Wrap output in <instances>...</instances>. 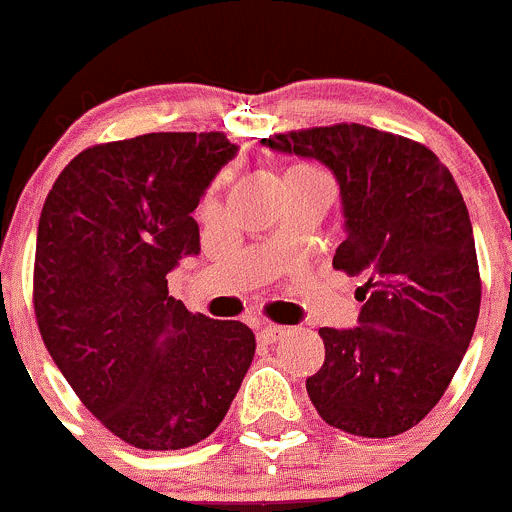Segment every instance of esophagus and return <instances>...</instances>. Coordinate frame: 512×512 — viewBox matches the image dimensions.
I'll return each mask as SVG.
<instances>
[{
  "label": "esophagus",
  "instance_id": "1",
  "mask_svg": "<svg viewBox=\"0 0 512 512\" xmlns=\"http://www.w3.org/2000/svg\"><path fill=\"white\" fill-rule=\"evenodd\" d=\"M283 336H286V328H283V326L261 323V328H258V338H261L263 343H276V341H281Z\"/></svg>",
  "mask_w": 512,
  "mask_h": 512
}]
</instances>
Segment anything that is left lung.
Masks as SVG:
<instances>
[{
	"label": "left lung",
	"instance_id": "left-lung-1",
	"mask_svg": "<svg viewBox=\"0 0 512 512\" xmlns=\"http://www.w3.org/2000/svg\"><path fill=\"white\" fill-rule=\"evenodd\" d=\"M261 144L336 176L346 239L333 268L366 278L358 326L318 331L326 361L306 378L308 398L346 433H406L440 401L478 321V258L458 184L423 144L363 124Z\"/></svg>",
	"mask_w": 512,
	"mask_h": 512
}]
</instances>
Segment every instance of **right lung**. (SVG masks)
<instances>
[{"mask_svg":"<svg viewBox=\"0 0 512 512\" xmlns=\"http://www.w3.org/2000/svg\"><path fill=\"white\" fill-rule=\"evenodd\" d=\"M236 154L221 131L111 141L74 156L44 201L39 333L84 406L134 448L209 438L254 361L246 323L194 316L166 286L201 251L194 211Z\"/></svg>","mask_w":512,"mask_h":512,"instance_id":"obj_1","label":"right lung"}]
</instances>
